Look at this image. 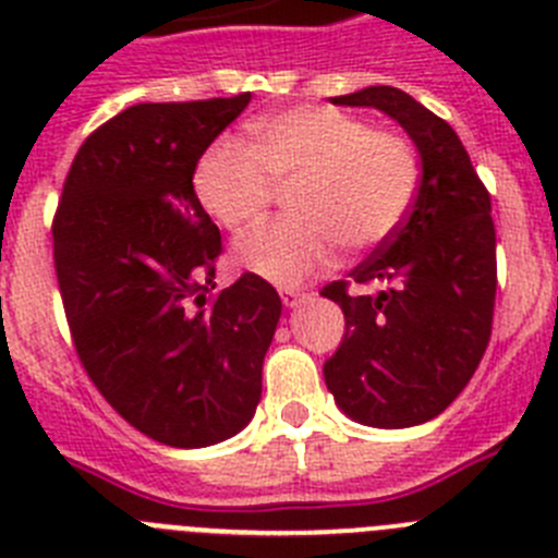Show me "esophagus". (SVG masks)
Wrapping results in <instances>:
<instances>
[{
  "label": "esophagus",
  "instance_id": "obj_1",
  "mask_svg": "<svg viewBox=\"0 0 558 558\" xmlns=\"http://www.w3.org/2000/svg\"><path fill=\"white\" fill-rule=\"evenodd\" d=\"M279 295H282L284 307H290V310L299 307V304L307 299V293H304V290H295V288H282V290H279Z\"/></svg>",
  "mask_w": 558,
  "mask_h": 558
}]
</instances>
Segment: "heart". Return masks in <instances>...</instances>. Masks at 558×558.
I'll return each mask as SVG.
<instances>
[{
    "label": "heart",
    "instance_id": "heart-1",
    "mask_svg": "<svg viewBox=\"0 0 558 558\" xmlns=\"http://www.w3.org/2000/svg\"><path fill=\"white\" fill-rule=\"evenodd\" d=\"M195 195L229 231L265 218L276 184H293L290 218L236 243V263L293 284L322 268L335 245L363 251L405 220L418 186L411 140L327 106L290 108L254 125V145L215 142L195 167Z\"/></svg>",
    "mask_w": 558,
    "mask_h": 558
}]
</instances>
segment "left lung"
I'll list each match as a JSON object with an SVG mask.
<instances>
[{
    "label": "left lung",
    "mask_w": 558,
    "mask_h": 558,
    "mask_svg": "<svg viewBox=\"0 0 558 558\" xmlns=\"http://www.w3.org/2000/svg\"><path fill=\"white\" fill-rule=\"evenodd\" d=\"M332 102L377 108L405 128L422 181L405 220L349 274L352 282L322 290L347 318L324 379L360 425H422L466 388L489 347L497 290L492 198L458 133L402 88L368 86ZM349 283L378 290L352 294Z\"/></svg>",
    "instance_id": "8db88e82"
}]
</instances>
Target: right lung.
<instances>
[{
  "mask_svg": "<svg viewBox=\"0 0 558 558\" xmlns=\"http://www.w3.org/2000/svg\"><path fill=\"white\" fill-rule=\"evenodd\" d=\"M251 92L140 102L97 128L52 220L58 288L77 357L108 405L167 447L243 430L282 299L243 274L215 293L220 231L192 175Z\"/></svg>",
  "mask_w": 558,
  "mask_h": 558,
  "instance_id": "1",
  "label": "right lung"
}]
</instances>
